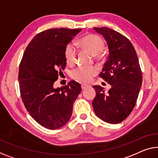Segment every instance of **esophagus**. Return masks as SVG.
<instances>
[{
    "label": "esophagus",
    "instance_id": "obj_1",
    "mask_svg": "<svg viewBox=\"0 0 158 158\" xmlns=\"http://www.w3.org/2000/svg\"><path fill=\"white\" fill-rule=\"evenodd\" d=\"M81 89H86V88H88L89 85H87V84H82L81 85Z\"/></svg>",
    "mask_w": 158,
    "mask_h": 158
}]
</instances>
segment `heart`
<instances>
[{"instance_id": "heart-1", "label": "heart", "mask_w": 158, "mask_h": 158, "mask_svg": "<svg viewBox=\"0 0 158 158\" xmlns=\"http://www.w3.org/2000/svg\"><path fill=\"white\" fill-rule=\"evenodd\" d=\"M78 44L84 49L89 51L97 58L102 56V52L104 48V42L98 35L94 34L86 35L81 37ZM64 58L69 64H74L77 61V49L74 44H68L64 48ZM98 73V68L96 67H79L72 70L71 76L73 79L81 82L91 81Z\"/></svg>"}]
</instances>
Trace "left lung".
Returning a JSON list of instances; mask_svg holds the SVG:
<instances>
[{
  "mask_svg": "<svg viewBox=\"0 0 158 158\" xmlns=\"http://www.w3.org/2000/svg\"><path fill=\"white\" fill-rule=\"evenodd\" d=\"M107 42L109 55L99 77L111 85L107 93L101 86H94L96 96L92 105L99 118L111 124L119 123L130 115L137 102L142 84L139 61L130 40L106 27H94Z\"/></svg>",
  "mask_w": 158,
  "mask_h": 158,
  "instance_id": "1",
  "label": "left lung"
}]
</instances>
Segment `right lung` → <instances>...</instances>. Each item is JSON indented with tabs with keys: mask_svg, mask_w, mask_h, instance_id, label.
<instances>
[{
	"mask_svg": "<svg viewBox=\"0 0 158 158\" xmlns=\"http://www.w3.org/2000/svg\"><path fill=\"white\" fill-rule=\"evenodd\" d=\"M81 29L55 28L33 37L19 67L21 98L28 113L44 128L55 130L69 121L81 91L74 80L61 88L54 84L66 67L64 48Z\"/></svg>",
	"mask_w": 158,
	"mask_h": 158,
	"instance_id": "add662e5",
	"label": "right lung"
}]
</instances>
